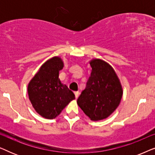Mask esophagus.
<instances>
[{"mask_svg": "<svg viewBox=\"0 0 155 155\" xmlns=\"http://www.w3.org/2000/svg\"><path fill=\"white\" fill-rule=\"evenodd\" d=\"M74 94H75V98L77 99L78 97V96H79V94H80V92H78V91H76V92H74Z\"/></svg>", "mask_w": 155, "mask_h": 155, "instance_id": "1", "label": "esophagus"}]
</instances>
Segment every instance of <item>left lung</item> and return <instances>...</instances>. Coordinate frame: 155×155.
<instances>
[{"instance_id": "obj_1", "label": "left lung", "mask_w": 155, "mask_h": 155, "mask_svg": "<svg viewBox=\"0 0 155 155\" xmlns=\"http://www.w3.org/2000/svg\"><path fill=\"white\" fill-rule=\"evenodd\" d=\"M91 75L77 103L92 120H100L111 115L119 105L123 90L116 72L109 63L92 59Z\"/></svg>"}]
</instances>
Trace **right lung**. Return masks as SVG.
Here are the masks:
<instances>
[{"label":"right lung","mask_w":155,"mask_h":155,"mask_svg":"<svg viewBox=\"0 0 155 155\" xmlns=\"http://www.w3.org/2000/svg\"><path fill=\"white\" fill-rule=\"evenodd\" d=\"M63 62L60 57L46 61L30 80L27 87L29 99L35 111L42 117L53 119L75 99V94L61 83L59 71Z\"/></svg>","instance_id":"obj_1"}]
</instances>
